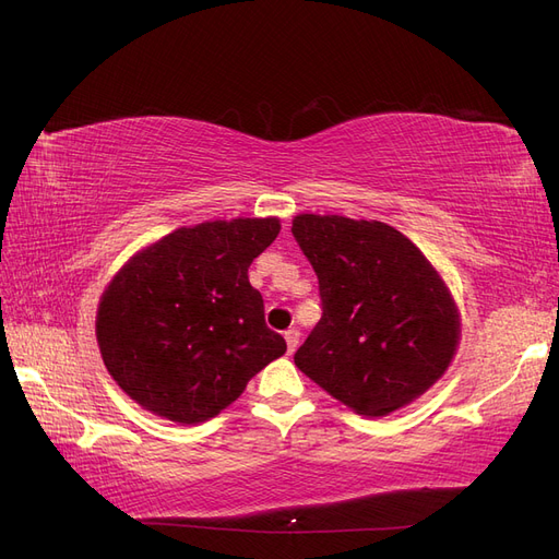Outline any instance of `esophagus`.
<instances>
[{
	"instance_id": "obj_1",
	"label": "esophagus",
	"mask_w": 559,
	"mask_h": 559,
	"mask_svg": "<svg viewBox=\"0 0 559 559\" xmlns=\"http://www.w3.org/2000/svg\"><path fill=\"white\" fill-rule=\"evenodd\" d=\"M285 343H287V353H295V349H297V345H299V329L297 326H290V329H287V332H285Z\"/></svg>"
}]
</instances>
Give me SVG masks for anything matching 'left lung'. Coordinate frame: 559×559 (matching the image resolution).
<instances>
[{
    "mask_svg": "<svg viewBox=\"0 0 559 559\" xmlns=\"http://www.w3.org/2000/svg\"><path fill=\"white\" fill-rule=\"evenodd\" d=\"M322 318L295 364L357 415H389L436 384L456 355L459 308L426 255L380 221L299 214Z\"/></svg>",
    "mask_w": 559,
    "mask_h": 559,
    "instance_id": "1",
    "label": "left lung"
}]
</instances>
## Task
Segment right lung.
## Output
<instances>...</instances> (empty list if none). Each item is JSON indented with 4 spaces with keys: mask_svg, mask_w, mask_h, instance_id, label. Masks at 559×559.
I'll use <instances>...</instances> for the list:
<instances>
[{
    "mask_svg": "<svg viewBox=\"0 0 559 559\" xmlns=\"http://www.w3.org/2000/svg\"><path fill=\"white\" fill-rule=\"evenodd\" d=\"M278 218L206 221L142 248L106 287L96 341L112 380L154 415L200 424L285 355L248 266Z\"/></svg>",
    "mask_w": 559,
    "mask_h": 559,
    "instance_id": "obj_1",
    "label": "right lung"
}]
</instances>
